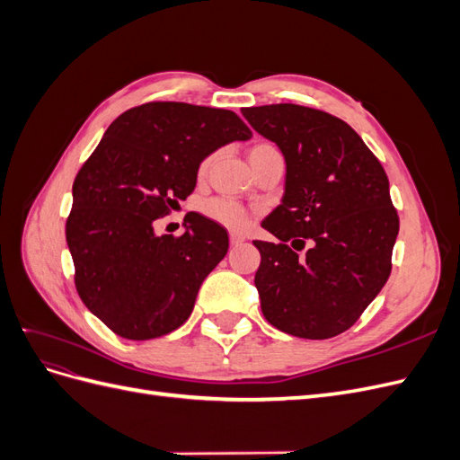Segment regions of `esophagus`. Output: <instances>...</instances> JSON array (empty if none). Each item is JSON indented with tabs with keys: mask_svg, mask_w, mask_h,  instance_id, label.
<instances>
[{
	"mask_svg": "<svg viewBox=\"0 0 460 460\" xmlns=\"http://www.w3.org/2000/svg\"><path fill=\"white\" fill-rule=\"evenodd\" d=\"M242 242H245V234H242V232H230V243L232 245H238Z\"/></svg>",
	"mask_w": 460,
	"mask_h": 460,
	"instance_id": "esophagus-1",
	"label": "esophagus"
}]
</instances>
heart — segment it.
Masks as SVG:
<instances>
[{"instance_id": "1", "label": "heart", "mask_w": 460, "mask_h": 460, "mask_svg": "<svg viewBox=\"0 0 460 460\" xmlns=\"http://www.w3.org/2000/svg\"><path fill=\"white\" fill-rule=\"evenodd\" d=\"M280 153L274 144L270 142H257L249 149V163H257L269 155H276ZM215 161V155H208L199 163L198 174L205 176L211 169V164ZM203 215L207 218H211L213 222H218V225L226 226V228H243L249 220V213L243 205H240L238 201H234L230 198H213L203 203Z\"/></svg>"}]
</instances>
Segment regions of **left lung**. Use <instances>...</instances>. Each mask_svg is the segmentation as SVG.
<instances>
[{"label":"left lung","mask_w":460,"mask_h":460,"mask_svg":"<svg viewBox=\"0 0 460 460\" xmlns=\"http://www.w3.org/2000/svg\"><path fill=\"white\" fill-rule=\"evenodd\" d=\"M242 113L286 159L284 199L261 225L278 242H253L262 314L296 338L340 336L392 274L399 215L387 174L349 124L326 111L274 103Z\"/></svg>","instance_id":"8db88e82"}]
</instances>
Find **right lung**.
I'll use <instances>...</instances> for the list:
<instances>
[{"label": "right lung", "instance_id": "right-lung-1", "mask_svg": "<svg viewBox=\"0 0 460 460\" xmlns=\"http://www.w3.org/2000/svg\"><path fill=\"white\" fill-rule=\"evenodd\" d=\"M249 137L232 111L149 102L111 122L82 164L65 228L75 286L117 336L161 338L190 318L228 234L198 213L186 215L182 235H157L153 225L188 199L208 153Z\"/></svg>", "mask_w": 460, "mask_h": 460}]
</instances>
